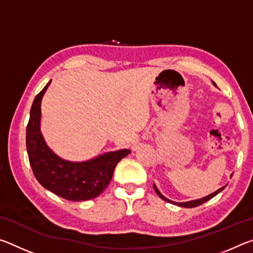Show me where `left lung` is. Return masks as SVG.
<instances>
[{"label":"left lung","instance_id":"1","mask_svg":"<svg viewBox=\"0 0 253 253\" xmlns=\"http://www.w3.org/2000/svg\"><path fill=\"white\" fill-rule=\"evenodd\" d=\"M224 187H225V186H223V187L219 188V190H217L216 192H214V193L210 194V195H208V196H205V198H203V199L195 200V201H190V202H183V203L173 202V201H170V200H169V199H166L165 196H163V195L161 194V192L157 190V187H156L155 185H154V190H155V192H156V193H157V195L160 196V198H161L162 200L166 201V202H169V203H172V204H175V205H178V207H182V208H196V207H199V205H201V204L205 203V202H207V201L211 200V199H212V198H214V196H215L216 194H219L222 190H224Z\"/></svg>","mask_w":253,"mask_h":253}]
</instances>
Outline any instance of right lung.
I'll use <instances>...</instances> for the list:
<instances>
[{
  "label": "right lung",
  "mask_w": 253,
  "mask_h": 253,
  "mask_svg": "<svg viewBox=\"0 0 253 253\" xmlns=\"http://www.w3.org/2000/svg\"><path fill=\"white\" fill-rule=\"evenodd\" d=\"M50 84L34 98L27 126V151L33 174L42 186L60 198L75 202L95 199L108 186L117 163L130 151L106 153L83 163L68 162L55 155L40 131L41 99Z\"/></svg>",
  "instance_id": "add662e5"
}]
</instances>
